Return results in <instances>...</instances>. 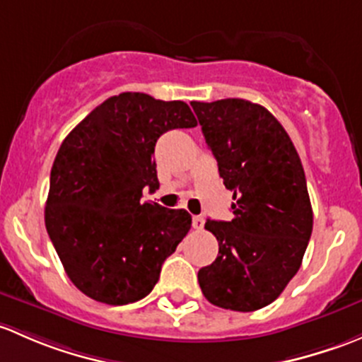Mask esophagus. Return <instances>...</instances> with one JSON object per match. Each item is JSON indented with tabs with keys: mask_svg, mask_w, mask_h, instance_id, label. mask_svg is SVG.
<instances>
[{
	"mask_svg": "<svg viewBox=\"0 0 362 362\" xmlns=\"http://www.w3.org/2000/svg\"><path fill=\"white\" fill-rule=\"evenodd\" d=\"M204 218L202 216H193V219H192V225H193V228L195 230H202L204 228Z\"/></svg>",
	"mask_w": 362,
	"mask_h": 362,
	"instance_id": "34e87169",
	"label": "esophagus"
}]
</instances>
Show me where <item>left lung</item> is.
<instances>
[{
  "instance_id": "obj_1",
  "label": "left lung",
  "mask_w": 362,
  "mask_h": 362,
  "mask_svg": "<svg viewBox=\"0 0 362 362\" xmlns=\"http://www.w3.org/2000/svg\"><path fill=\"white\" fill-rule=\"evenodd\" d=\"M219 176L233 192L232 221L207 219L214 263L199 270L216 307L252 312L277 300L300 270L314 214L303 165L277 118L245 99L192 103Z\"/></svg>"
}]
</instances>
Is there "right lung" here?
<instances>
[{"label":"right lung","mask_w":362,"mask_h":362,"mask_svg":"<svg viewBox=\"0 0 362 362\" xmlns=\"http://www.w3.org/2000/svg\"><path fill=\"white\" fill-rule=\"evenodd\" d=\"M195 125L182 100L124 92L99 104L62 141L45 225L71 282L88 298L127 305L150 294L163 262L189 232L185 209L141 197L160 186L156 139Z\"/></svg>","instance_id":"add662e5"}]
</instances>
